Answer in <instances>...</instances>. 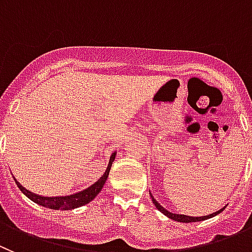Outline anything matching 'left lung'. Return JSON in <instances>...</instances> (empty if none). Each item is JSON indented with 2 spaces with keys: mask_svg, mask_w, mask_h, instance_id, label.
Wrapping results in <instances>:
<instances>
[{
  "mask_svg": "<svg viewBox=\"0 0 252 252\" xmlns=\"http://www.w3.org/2000/svg\"><path fill=\"white\" fill-rule=\"evenodd\" d=\"M149 194H151L152 201H153L154 206H156V207H157V210H158V211H160V212H162L163 215H165V216L169 217V219L174 220V221L185 222V223H187V222H196V221H202V220L211 219V217L216 216L217 214H220V212H222V211H223V208H225V207H223V208H221V210H220V211H217V212H214V214L208 215V216H202V217H191V216H186V215H177V214H172V212H169V211L165 210V208L163 207V206H160L159 203H158L157 201H156V199H154V197L152 196L151 192H149Z\"/></svg>",
  "mask_w": 252,
  "mask_h": 252,
  "instance_id": "obj_1",
  "label": "left lung"
}]
</instances>
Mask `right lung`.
<instances>
[{"label":"right lung","mask_w":252,"mask_h":252,"mask_svg":"<svg viewBox=\"0 0 252 252\" xmlns=\"http://www.w3.org/2000/svg\"><path fill=\"white\" fill-rule=\"evenodd\" d=\"M115 158V153L112 154L110 157L109 164H108V168H106L105 173L99 178L94 185L90 186L89 188L84 189V191L78 192L75 194H71V196H65V197H42L38 196V194L32 193V192L27 191L26 188L22 187L17 181H16V185L22 191V193L25 196H27L31 201H33L35 203L40 206H44V207L51 208V210H72V208L80 207V206L87 205L89 203L92 199H94L96 197V194L101 191L104 183H105L106 178L109 176V171L112 168V163Z\"/></svg>","instance_id":"right-lung-1"}]
</instances>
